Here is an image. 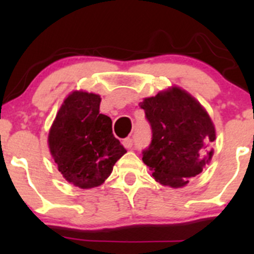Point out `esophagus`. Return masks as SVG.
Masks as SVG:
<instances>
[{"label":"esophagus","instance_id":"esophagus-1","mask_svg":"<svg viewBox=\"0 0 254 254\" xmlns=\"http://www.w3.org/2000/svg\"><path fill=\"white\" fill-rule=\"evenodd\" d=\"M123 145H124L125 148H131L132 147V139H131V137H127V139H124V141H123Z\"/></svg>","mask_w":254,"mask_h":254}]
</instances>
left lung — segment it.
Here are the masks:
<instances>
[{
	"instance_id": "8db88e82",
	"label": "left lung",
	"mask_w": 254,
	"mask_h": 254,
	"mask_svg": "<svg viewBox=\"0 0 254 254\" xmlns=\"http://www.w3.org/2000/svg\"><path fill=\"white\" fill-rule=\"evenodd\" d=\"M145 111L152 130L142 161L163 186L179 188L201 173L212 157L215 127L205 109L179 87L145 98Z\"/></svg>"
}]
</instances>
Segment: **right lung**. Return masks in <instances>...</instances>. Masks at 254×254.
Wrapping results in <instances>:
<instances>
[{"instance_id": "1", "label": "right lung", "mask_w": 254, "mask_h": 254, "mask_svg": "<svg viewBox=\"0 0 254 254\" xmlns=\"http://www.w3.org/2000/svg\"><path fill=\"white\" fill-rule=\"evenodd\" d=\"M99 104L98 94L72 92L49 131V148L59 172L82 189L101 186L127 152L113 135L111 118L99 113Z\"/></svg>"}]
</instances>
